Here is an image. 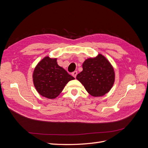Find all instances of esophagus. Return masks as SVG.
Segmentation results:
<instances>
[{
	"mask_svg": "<svg viewBox=\"0 0 148 148\" xmlns=\"http://www.w3.org/2000/svg\"><path fill=\"white\" fill-rule=\"evenodd\" d=\"M72 75L75 78H76V77H77V71H73V72L72 73Z\"/></svg>",
	"mask_w": 148,
	"mask_h": 148,
	"instance_id": "obj_1",
	"label": "esophagus"
}]
</instances>
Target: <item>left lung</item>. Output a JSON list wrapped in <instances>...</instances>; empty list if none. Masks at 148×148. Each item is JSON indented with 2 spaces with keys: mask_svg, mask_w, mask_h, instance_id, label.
Returning <instances> with one entry per match:
<instances>
[{
  "mask_svg": "<svg viewBox=\"0 0 148 148\" xmlns=\"http://www.w3.org/2000/svg\"><path fill=\"white\" fill-rule=\"evenodd\" d=\"M77 79L89 95L101 96L108 92L113 86L114 70L104 56L98 54L84 62L83 71L77 75Z\"/></svg>",
  "mask_w": 148,
  "mask_h": 148,
  "instance_id": "8db88e82",
  "label": "left lung"
}]
</instances>
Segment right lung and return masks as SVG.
<instances>
[{"label": "right lung", "instance_id": "obj_1", "mask_svg": "<svg viewBox=\"0 0 148 148\" xmlns=\"http://www.w3.org/2000/svg\"><path fill=\"white\" fill-rule=\"evenodd\" d=\"M33 79L39 95L48 99H54L67 83L75 78L57 64V59L46 57L35 67Z\"/></svg>", "mask_w": 148, "mask_h": 148}]
</instances>
